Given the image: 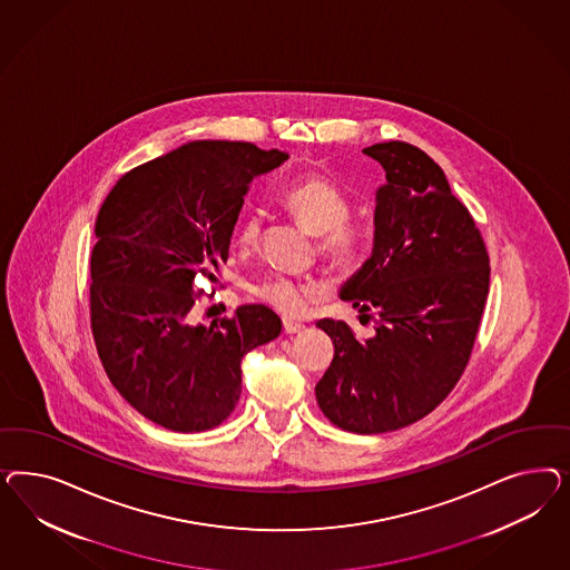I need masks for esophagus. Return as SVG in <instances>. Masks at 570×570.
Wrapping results in <instances>:
<instances>
[{
    "label": "esophagus",
    "mask_w": 570,
    "mask_h": 570,
    "mask_svg": "<svg viewBox=\"0 0 570 570\" xmlns=\"http://www.w3.org/2000/svg\"><path fill=\"white\" fill-rule=\"evenodd\" d=\"M282 328H284L286 334H301V332L305 330V324L293 322V320H284V322H282Z\"/></svg>",
    "instance_id": "1"
}]
</instances>
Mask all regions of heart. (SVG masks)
<instances>
[{
	"mask_svg": "<svg viewBox=\"0 0 570 570\" xmlns=\"http://www.w3.org/2000/svg\"><path fill=\"white\" fill-rule=\"evenodd\" d=\"M282 203L298 224L311 234H317V253L334 269H348L360 261L367 234L362 224L348 219L351 198L336 181L324 175H309L288 186L282 194ZM261 232L263 215L253 210L240 225L238 242L242 248H255L259 244ZM257 294L279 315L298 317L322 296V286L313 279L277 276L263 282Z\"/></svg>",
	"mask_w": 570,
	"mask_h": 570,
	"instance_id": "heart-1",
	"label": "heart"
}]
</instances>
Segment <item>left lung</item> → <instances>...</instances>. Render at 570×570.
<instances>
[{"mask_svg": "<svg viewBox=\"0 0 570 570\" xmlns=\"http://www.w3.org/2000/svg\"><path fill=\"white\" fill-rule=\"evenodd\" d=\"M386 184L376 194L374 250L341 293L374 336L320 320L334 360L315 384L320 410L338 429L379 434L410 426L462 379L489 294L481 229L424 150L384 141L363 150Z\"/></svg>", "mask_w": 570, "mask_h": 570, "instance_id": "1", "label": "left lung"}]
</instances>
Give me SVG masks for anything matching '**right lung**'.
Wrapping results in <instances>:
<instances>
[{"instance_id": "obj_1", "label": "right lung", "mask_w": 570, "mask_h": 570, "mask_svg": "<svg viewBox=\"0 0 570 570\" xmlns=\"http://www.w3.org/2000/svg\"><path fill=\"white\" fill-rule=\"evenodd\" d=\"M288 156L250 141H190L125 173L104 198L91 250L89 317L100 362L122 399L163 429L203 432L234 412L242 357L282 322L244 305L191 324L217 282L248 186Z\"/></svg>"}]
</instances>
